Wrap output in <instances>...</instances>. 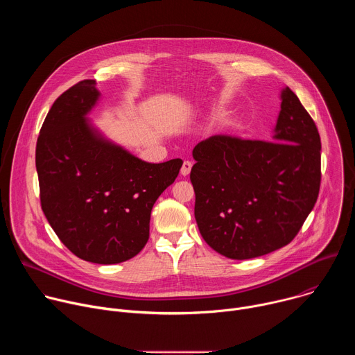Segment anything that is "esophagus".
<instances>
[{"label": "esophagus", "instance_id": "1", "mask_svg": "<svg viewBox=\"0 0 355 355\" xmlns=\"http://www.w3.org/2000/svg\"><path fill=\"white\" fill-rule=\"evenodd\" d=\"M191 168H192V163H191L189 160H185V162L182 163V167H181V174H182L184 177H187V175L191 173Z\"/></svg>", "mask_w": 355, "mask_h": 355}]
</instances>
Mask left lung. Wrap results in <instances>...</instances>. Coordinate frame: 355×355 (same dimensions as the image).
<instances>
[{
    "mask_svg": "<svg viewBox=\"0 0 355 355\" xmlns=\"http://www.w3.org/2000/svg\"><path fill=\"white\" fill-rule=\"evenodd\" d=\"M281 101L272 141L215 135L192 150L196 225L227 259H254L286 245L318 200L316 123L291 88Z\"/></svg>",
    "mask_w": 355,
    "mask_h": 355,
    "instance_id": "8db88e82",
    "label": "left lung"
}]
</instances>
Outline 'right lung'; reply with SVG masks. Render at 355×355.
<instances>
[{
    "mask_svg": "<svg viewBox=\"0 0 355 355\" xmlns=\"http://www.w3.org/2000/svg\"><path fill=\"white\" fill-rule=\"evenodd\" d=\"M95 85L83 80L64 91L42 125L36 143L40 205L74 256L118 264L146 245L151 209L182 160L146 163L103 137L87 119L99 98Z\"/></svg>",
    "mask_w": 355,
    "mask_h": 355,
    "instance_id": "right-lung-1",
    "label": "right lung"
}]
</instances>
